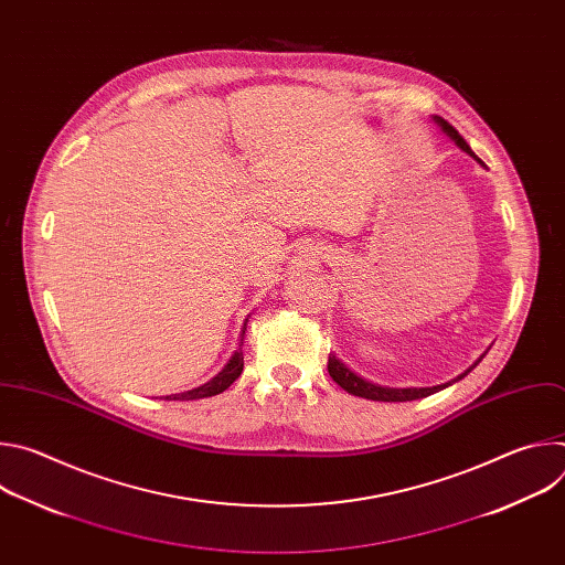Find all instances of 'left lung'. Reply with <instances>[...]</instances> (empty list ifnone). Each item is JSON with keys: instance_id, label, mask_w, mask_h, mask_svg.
Instances as JSON below:
<instances>
[{"instance_id": "1", "label": "left lung", "mask_w": 565, "mask_h": 565, "mask_svg": "<svg viewBox=\"0 0 565 565\" xmlns=\"http://www.w3.org/2000/svg\"><path fill=\"white\" fill-rule=\"evenodd\" d=\"M431 120L440 127V131L445 134V136H449L451 140H454V145L458 147V149H462L465 153H469L478 166H482L486 168V163H482V160L471 151V147L465 142V138L447 122V120H443L440 116H431ZM482 358V355H480ZM480 362V360H478ZM476 362V364H478ZM473 364V366H476ZM473 366H469L465 373H460L458 377H454L451 382H445V384H438V386H420V388H416V386H409V388H393V386H380V384H373V382H369V380H364L362 375H358L355 371H351L338 355H329V373H331V377L344 388V391H349V393H353V395H358V397H366V399H380V402H407V399H418V397H427V395H431V393H438V391H443V388H447L449 384H454V382H458V380H462Z\"/></svg>"}]
</instances>
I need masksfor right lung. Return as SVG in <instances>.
Returning a JSON list of instances; mask_svg holds the SVG:
<instances>
[{"label": "right lung", "instance_id": "1", "mask_svg": "<svg viewBox=\"0 0 565 565\" xmlns=\"http://www.w3.org/2000/svg\"><path fill=\"white\" fill-rule=\"evenodd\" d=\"M250 317V315H248ZM246 329H248V319L244 321V331H241V340H238V349L232 353V358L227 360V364L205 384L196 386V388H190V391H183V393H174V395H168L166 399H199V397H210V395H218L223 393L238 375L241 371H244V351H241V347H244V335H246Z\"/></svg>", "mask_w": 565, "mask_h": 565}]
</instances>
